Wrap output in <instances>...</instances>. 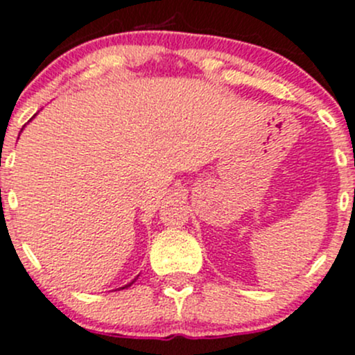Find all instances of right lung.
<instances>
[{
  "label": "right lung",
  "mask_w": 355,
  "mask_h": 355,
  "mask_svg": "<svg viewBox=\"0 0 355 355\" xmlns=\"http://www.w3.org/2000/svg\"><path fill=\"white\" fill-rule=\"evenodd\" d=\"M135 280H137V278H134V282H135ZM134 282H130V284H128V285H125V287H121V288H127V287H130V285L134 284Z\"/></svg>",
  "instance_id": "1"
}]
</instances>
